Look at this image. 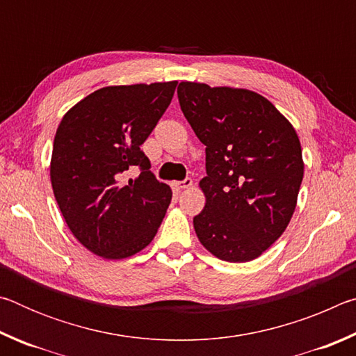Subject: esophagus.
Masks as SVG:
<instances>
[{
	"label": "esophagus",
	"instance_id": "34e87169",
	"mask_svg": "<svg viewBox=\"0 0 356 356\" xmlns=\"http://www.w3.org/2000/svg\"><path fill=\"white\" fill-rule=\"evenodd\" d=\"M193 185V180L190 177H186L184 180H180V182H172V186L176 190H184V188H190Z\"/></svg>",
	"mask_w": 356,
	"mask_h": 356
}]
</instances>
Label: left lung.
Segmentation results:
<instances>
[{
    "mask_svg": "<svg viewBox=\"0 0 356 356\" xmlns=\"http://www.w3.org/2000/svg\"><path fill=\"white\" fill-rule=\"evenodd\" d=\"M177 97L206 146L196 236L221 261H252L281 237L297 206L305 170L297 131L248 89L182 81Z\"/></svg>",
    "mask_w": 356,
    "mask_h": 356,
    "instance_id": "left-lung-1",
    "label": "left lung"
}]
</instances>
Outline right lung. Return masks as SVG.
Returning a JSON list of instances; mask_svg holds the SVG:
<instances>
[{
  "mask_svg": "<svg viewBox=\"0 0 356 356\" xmlns=\"http://www.w3.org/2000/svg\"><path fill=\"white\" fill-rule=\"evenodd\" d=\"M177 81L108 86L70 108L56 130L50 177L78 242L104 259H124L152 242L172 191L141 150L170 106ZM140 167L136 179H124Z\"/></svg>",
  "mask_w": 356,
  "mask_h": 356,
  "instance_id": "add662e5",
  "label": "right lung"
}]
</instances>
